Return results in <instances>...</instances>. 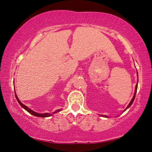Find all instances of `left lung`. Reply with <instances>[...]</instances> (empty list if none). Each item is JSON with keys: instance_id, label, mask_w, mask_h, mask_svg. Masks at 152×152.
<instances>
[{"instance_id": "8db88e82", "label": "left lung", "mask_w": 152, "mask_h": 152, "mask_svg": "<svg viewBox=\"0 0 152 152\" xmlns=\"http://www.w3.org/2000/svg\"><path fill=\"white\" fill-rule=\"evenodd\" d=\"M137 88H138V83H137V84H136V88H135V93H134V97H133V98H132V100H131V102H130V103L129 104V105L127 106V107H126V109L125 110H126V109H128V108L129 107H130V106L131 105H132V103L133 102H134V99H135V97H136V91H137ZM125 110H124V111H125ZM102 116H103V117H106V118H107V115H102Z\"/></svg>"}]
</instances>
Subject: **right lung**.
<instances>
[{
	"label": "right lung",
	"instance_id": "obj_1",
	"mask_svg": "<svg viewBox=\"0 0 152 152\" xmlns=\"http://www.w3.org/2000/svg\"><path fill=\"white\" fill-rule=\"evenodd\" d=\"M15 96H16V99H17L18 102L19 103V104L21 106V107L23 108L24 109H26L27 111L29 112V113L32 114V115H34V116H37V117H41V118H46V117H49V116H51L53 115L54 113H58V112L61 111V109H58L57 110V111H55V112H53V113H36V112H34V111H32V110H31L29 109V108H28L26 107V105H24L23 104H22L21 102H20V101L18 99L17 95H16V94H15Z\"/></svg>",
	"mask_w": 152,
	"mask_h": 152
}]
</instances>
